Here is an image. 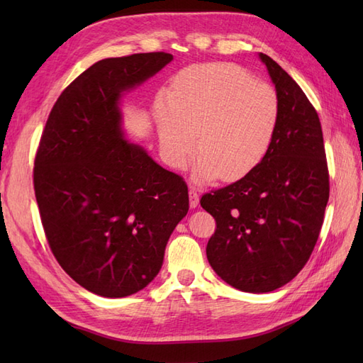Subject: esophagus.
<instances>
[{"instance_id": "obj_1", "label": "esophagus", "mask_w": 363, "mask_h": 363, "mask_svg": "<svg viewBox=\"0 0 363 363\" xmlns=\"http://www.w3.org/2000/svg\"><path fill=\"white\" fill-rule=\"evenodd\" d=\"M199 201H200V195H199V191H196L195 188H191L189 189V204L191 207H196L199 206Z\"/></svg>"}]
</instances>
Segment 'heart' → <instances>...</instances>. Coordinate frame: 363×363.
Masks as SVG:
<instances>
[{"instance_id":"heart-1","label":"heart","mask_w":363,"mask_h":363,"mask_svg":"<svg viewBox=\"0 0 363 363\" xmlns=\"http://www.w3.org/2000/svg\"><path fill=\"white\" fill-rule=\"evenodd\" d=\"M281 101L268 83L228 62L194 65L175 79V101L157 115L164 159L188 164L199 142L195 175L200 180L245 177L265 160L277 136Z\"/></svg>"}]
</instances>
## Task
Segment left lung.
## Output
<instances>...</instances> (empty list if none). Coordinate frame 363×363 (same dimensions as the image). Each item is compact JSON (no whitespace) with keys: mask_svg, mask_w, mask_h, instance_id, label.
<instances>
[{"mask_svg":"<svg viewBox=\"0 0 363 363\" xmlns=\"http://www.w3.org/2000/svg\"><path fill=\"white\" fill-rule=\"evenodd\" d=\"M281 101V121L259 167L201 196L216 228L206 255L230 286L271 292L309 260L330 194L320 118L309 98L277 62L260 52Z\"/></svg>","mask_w":363,"mask_h":363,"instance_id":"8db88e82","label":"left lung"}]
</instances>
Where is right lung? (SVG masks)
<instances>
[{"label":"right lung","mask_w":363,"mask_h":363,"mask_svg":"<svg viewBox=\"0 0 363 363\" xmlns=\"http://www.w3.org/2000/svg\"><path fill=\"white\" fill-rule=\"evenodd\" d=\"M172 60L139 52L92 65L52 106L33 184L48 245L68 276L96 295L144 289L189 211L188 184L121 130L119 98Z\"/></svg>","instance_id":"obj_1"}]
</instances>
